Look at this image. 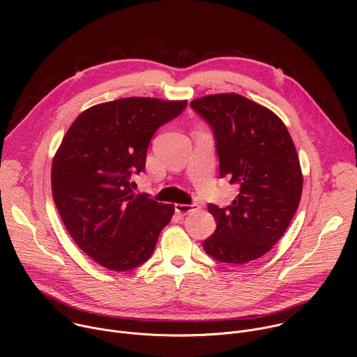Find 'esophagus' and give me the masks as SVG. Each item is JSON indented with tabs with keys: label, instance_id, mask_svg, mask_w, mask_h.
<instances>
[{
	"label": "esophagus",
	"instance_id": "34e87169",
	"mask_svg": "<svg viewBox=\"0 0 357 357\" xmlns=\"http://www.w3.org/2000/svg\"><path fill=\"white\" fill-rule=\"evenodd\" d=\"M199 209H200V206L196 205V203H192V205H183V203H176V205H175V212L178 215H181V216L197 212Z\"/></svg>",
	"mask_w": 357,
	"mask_h": 357
}]
</instances>
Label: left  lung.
I'll return each instance as SVG.
<instances>
[{
  "label": "left lung",
  "mask_w": 357,
  "mask_h": 357,
  "mask_svg": "<svg viewBox=\"0 0 357 357\" xmlns=\"http://www.w3.org/2000/svg\"><path fill=\"white\" fill-rule=\"evenodd\" d=\"M190 107L215 132L220 176L240 186L229 206L209 205L216 230L203 247L222 263L260 259L299 206L303 178L294 141L277 114L236 93L203 96Z\"/></svg>",
  "instance_id": "left-lung-1"
}]
</instances>
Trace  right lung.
<instances>
[{
	"label": "right lung",
	"mask_w": 357,
	"mask_h": 357,
	"mask_svg": "<svg viewBox=\"0 0 357 357\" xmlns=\"http://www.w3.org/2000/svg\"><path fill=\"white\" fill-rule=\"evenodd\" d=\"M186 100L126 97L84 110L65 134L52 162V195L82 251L105 268L132 270L154 251L175 213L135 195L131 175L145 169L154 132L179 116Z\"/></svg>",
	"instance_id": "right-lung-1"
}]
</instances>
